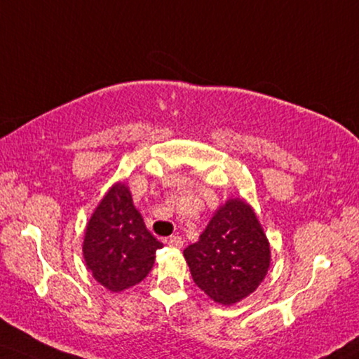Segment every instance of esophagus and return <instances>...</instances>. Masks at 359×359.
<instances>
[{"mask_svg":"<svg viewBox=\"0 0 359 359\" xmlns=\"http://www.w3.org/2000/svg\"><path fill=\"white\" fill-rule=\"evenodd\" d=\"M169 245L172 248H182L184 238L180 237V235H172V237L169 238Z\"/></svg>","mask_w":359,"mask_h":359,"instance_id":"1","label":"esophagus"}]
</instances>
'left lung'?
Here are the masks:
<instances>
[{
	"instance_id": "obj_1",
	"label": "left lung",
	"mask_w": 359,
	"mask_h": 359,
	"mask_svg": "<svg viewBox=\"0 0 359 359\" xmlns=\"http://www.w3.org/2000/svg\"><path fill=\"white\" fill-rule=\"evenodd\" d=\"M198 288L219 305L242 302L260 287L270 269V242L253 207L226 198L213 212L198 242L184 250Z\"/></svg>"
}]
</instances>
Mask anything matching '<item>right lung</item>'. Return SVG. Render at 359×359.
I'll use <instances>...</instances> for the list:
<instances>
[{
  "label": "right lung",
  "mask_w": 359,
  "mask_h": 359,
  "mask_svg": "<svg viewBox=\"0 0 359 359\" xmlns=\"http://www.w3.org/2000/svg\"><path fill=\"white\" fill-rule=\"evenodd\" d=\"M162 243L149 232L126 182H116L90 213L84 230L83 257L94 280L119 293L152 270Z\"/></svg>",
  "instance_id": "add662e5"
}]
</instances>
